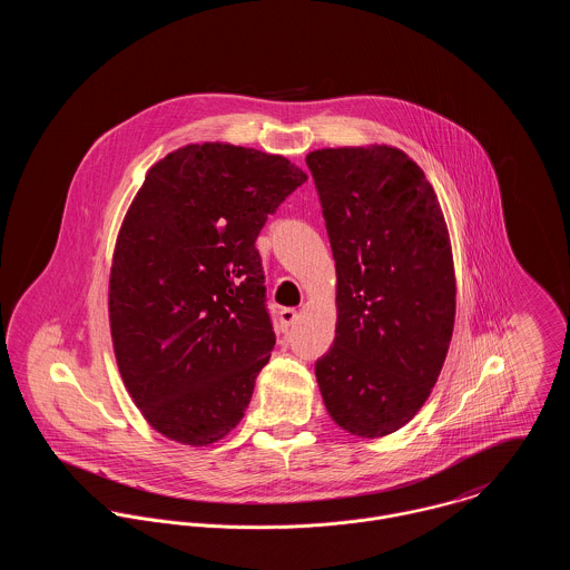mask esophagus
Returning a JSON list of instances; mask_svg holds the SVG:
<instances>
[{"instance_id": "34e87169", "label": "esophagus", "mask_w": 570, "mask_h": 570, "mask_svg": "<svg viewBox=\"0 0 570 570\" xmlns=\"http://www.w3.org/2000/svg\"><path fill=\"white\" fill-rule=\"evenodd\" d=\"M278 321H281V326L287 331V328H292V326L296 325L298 312H296L294 307H285V309L278 312Z\"/></svg>"}]
</instances>
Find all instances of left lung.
I'll return each instance as SVG.
<instances>
[{
	"label": "left lung",
	"mask_w": 570,
	"mask_h": 570,
	"mask_svg": "<svg viewBox=\"0 0 570 570\" xmlns=\"http://www.w3.org/2000/svg\"><path fill=\"white\" fill-rule=\"evenodd\" d=\"M337 272V325L316 362L331 419L375 439L428 400L452 340L456 285L439 199L393 147L307 156Z\"/></svg>",
	"instance_id": "left-lung-1"
}]
</instances>
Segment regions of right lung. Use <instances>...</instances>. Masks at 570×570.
<instances>
[{"instance_id":"obj_1","label":"right lung","mask_w":570,"mask_h":570,"mask_svg":"<svg viewBox=\"0 0 570 570\" xmlns=\"http://www.w3.org/2000/svg\"><path fill=\"white\" fill-rule=\"evenodd\" d=\"M307 175L188 145L156 164L116 242L109 323L122 382L164 436L208 445L244 416L276 344L256 237Z\"/></svg>"}]
</instances>
